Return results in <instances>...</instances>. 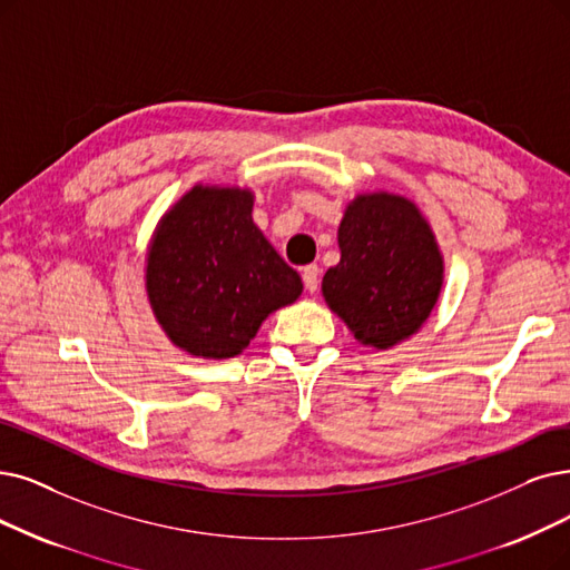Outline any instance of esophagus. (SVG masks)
Returning <instances> with one entry per match:
<instances>
[{
	"label": "esophagus",
	"mask_w": 570,
	"mask_h": 570,
	"mask_svg": "<svg viewBox=\"0 0 570 570\" xmlns=\"http://www.w3.org/2000/svg\"><path fill=\"white\" fill-rule=\"evenodd\" d=\"M302 278H304V285H306V289H308L311 294L317 292V287H321V268H317L315 264L306 266V268L302 271Z\"/></svg>",
	"instance_id": "esophagus-1"
}]
</instances>
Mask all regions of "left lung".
I'll return each mask as SVG.
<instances>
[{"mask_svg": "<svg viewBox=\"0 0 570 570\" xmlns=\"http://www.w3.org/2000/svg\"><path fill=\"white\" fill-rule=\"evenodd\" d=\"M338 249L323 297L360 344L385 351L416 334L444 283L440 245L416 203L357 194L338 224Z\"/></svg>", "mask_w": 570, "mask_h": 570, "instance_id": "8db88e82", "label": "left lung"}]
</instances>
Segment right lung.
Here are the masks:
<instances>
[{
    "label": "right lung",
    "mask_w": 570,
    "mask_h": 570,
    "mask_svg": "<svg viewBox=\"0 0 570 570\" xmlns=\"http://www.w3.org/2000/svg\"><path fill=\"white\" fill-rule=\"evenodd\" d=\"M255 194L196 185L158 222L145 287L156 323L194 357L240 355L266 317L299 299V273L253 222Z\"/></svg>",
    "instance_id": "add662e5"
}]
</instances>
